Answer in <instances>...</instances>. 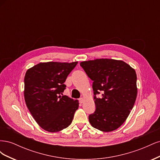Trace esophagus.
I'll use <instances>...</instances> for the list:
<instances>
[{
    "mask_svg": "<svg viewBox=\"0 0 160 160\" xmlns=\"http://www.w3.org/2000/svg\"><path fill=\"white\" fill-rule=\"evenodd\" d=\"M79 100V103H83L84 102V99H83V98H80Z\"/></svg>",
    "mask_w": 160,
    "mask_h": 160,
    "instance_id": "1",
    "label": "esophagus"
}]
</instances>
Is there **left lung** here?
Wrapping results in <instances>:
<instances>
[{
	"label": "left lung",
	"mask_w": 160,
	"mask_h": 160,
	"mask_svg": "<svg viewBox=\"0 0 160 160\" xmlns=\"http://www.w3.org/2000/svg\"><path fill=\"white\" fill-rule=\"evenodd\" d=\"M89 78L96 109L89 116L92 127L109 132L119 128L127 119L138 94L134 69L121 60L97 59L80 62ZM102 91L101 98L95 95Z\"/></svg>",
	"instance_id": "left-lung-1"
}]
</instances>
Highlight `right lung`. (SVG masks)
<instances>
[{
	"mask_svg": "<svg viewBox=\"0 0 160 160\" xmlns=\"http://www.w3.org/2000/svg\"><path fill=\"white\" fill-rule=\"evenodd\" d=\"M77 63L40 62L26 72V105L36 122L47 132H58L67 128L79 108L78 100L62 95L67 77Z\"/></svg>",
	"mask_w": 160,
	"mask_h": 160,
	"instance_id": "add662e5",
	"label": "right lung"
}]
</instances>
